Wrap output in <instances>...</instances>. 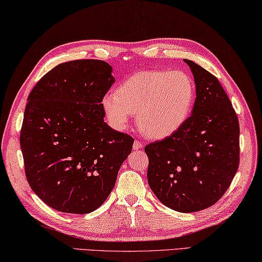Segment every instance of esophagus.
Listing matches in <instances>:
<instances>
[{
  "instance_id": "esophagus-1",
  "label": "esophagus",
  "mask_w": 262,
  "mask_h": 262,
  "mask_svg": "<svg viewBox=\"0 0 262 262\" xmlns=\"http://www.w3.org/2000/svg\"><path fill=\"white\" fill-rule=\"evenodd\" d=\"M143 147V144H142V142H141V141H135L134 142V149H136V150H138V149H141Z\"/></svg>"
}]
</instances>
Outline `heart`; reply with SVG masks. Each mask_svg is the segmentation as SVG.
<instances>
[{
	"label": "heart",
	"mask_w": 262,
	"mask_h": 262,
	"mask_svg": "<svg viewBox=\"0 0 262 262\" xmlns=\"http://www.w3.org/2000/svg\"><path fill=\"white\" fill-rule=\"evenodd\" d=\"M194 84L183 71L151 70L123 81L114 95L102 99L111 126L124 130L138 114L139 129L150 139H164L183 126L194 101Z\"/></svg>",
	"instance_id": "b5f03b06"
}]
</instances>
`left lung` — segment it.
Here are the masks:
<instances>
[{
	"label": "left lung",
	"mask_w": 262,
	"mask_h": 262,
	"mask_svg": "<svg viewBox=\"0 0 262 262\" xmlns=\"http://www.w3.org/2000/svg\"><path fill=\"white\" fill-rule=\"evenodd\" d=\"M196 84L192 113L176 133L144 147L148 183L170 209H207L226 192L240 161L239 121L212 73L185 59Z\"/></svg>",
	"instance_id": "left-lung-1"
}]
</instances>
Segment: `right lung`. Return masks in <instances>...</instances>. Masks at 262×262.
<instances>
[{"label": "right lung", "mask_w": 262, "mask_h": 262, "mask_svg": "<svg viewBox=\"0 0 262 262\" xmlns=\"http://www.w3.org/2000/svg\"><path fill=\"white\" fill-rule=\"evenodd\" d=\"M114 78L103 60L61 63L29 94L20 129L29 185L60 212L97 210L113 190L134 139L103 121L102 99Z\"/></svg>", "instance_id": "add662e5"}]
</instances>
